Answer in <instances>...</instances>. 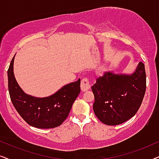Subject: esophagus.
Returning a JSON list of instances; mask_svg holds the SVG:
<instances>
[{"label":"esophagus","instance_id":"1","mask_svg":"<svg viewBox=\"0 0 159 159\" xmlns=\"http://www.w3.org/2000/svg\"><path fill=\"white\" fill-rule=\"evenodd\" d=\"M90 88V83L87 77H84L81 80V90L82 91H87Z\"/></svg>","mask_w":159,"mask_h":159}]
</instances>
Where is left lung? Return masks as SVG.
Returning <instances> with one entry per match:
<instances>
[{
    "instance_id": "1",
    "label": "left lung",
    "mask_w": 159,
    "mask_h": 159,
    "mask_svg": "<svg viewBox=\"0 0 159 159\" xmlns=\"http://www.w3.org/2000/svg\"><path fill=\"white\" fill-rule=\"evenodd\" d=\"M93 110L101 122L118 125L134 116L142 103L146 89L145 65L139 63L131 75L105 72L91 87Z\"/></svg>"
}]
</instances>
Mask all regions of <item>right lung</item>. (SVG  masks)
<instances>
[{"label": "right lung", "instance_id": "add662e5", "mask_svg": "<svg viewBox=\"0 0 159 159\" xmlns=\"http://www.w3.org/2000/svg\"><path fill=\"white\" fill-rule=\"evenodd\" d=\"M13 57L8 69V91L13 105L28 125L40 129L57 127L64 122L80 93V79L47 98L25 94L14 77Z\"/></svg>", "mask_w": 159, "mask_h": 159}]
</instances>
